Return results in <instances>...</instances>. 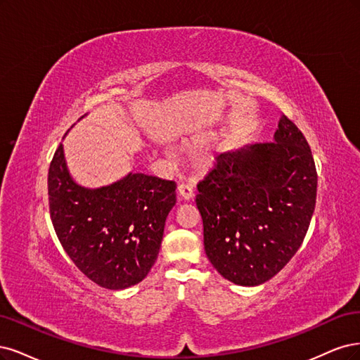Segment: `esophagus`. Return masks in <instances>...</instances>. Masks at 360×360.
Instances as JSON below:
<instances>
[{
  "instance_id": "1",
  "label": "esophagus",
  "mask_w": 360,
  "mask_h": 360,
  "mask_svg": "<svg viewBox=\"0 0 360 360\" xmlns=\"http://www.w3.org/2000/svg\"><path fill=\"white\" fill-rule=\"evenodd\" d=\"M178 194L181 199L184 200H191L194 197V190H193V185L188 182H182L178 185Z\"/></svg>"
}]
</instances>
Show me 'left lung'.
<instances>
[{
	"label": "left lung",
	"instance_id": "1",
	"mask_svg": "<svg viewBox=\"0 0 360 360\" xmlns=\"http://www.w3.org/2000/svg\"><path fill=\"white\" fill-rule=\"evenodd\" d=\"M197 190L207 259L226 280L259 285L302 245L317 170L305 136L283 115L274 142L219 154Z\"/></svg>",
	"mask_w": 360,
	"mask_h": 360
}]
</instances>
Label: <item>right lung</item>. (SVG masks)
Returning <instances> with one entry per match:
<instances>
[{
	"instance_id": "add662e5",
	"label": "right lung",
	"mask_w": 360,
	"mask_h": 360,
	"mask_svg": "<svg viewBox=\"0 0 360 360\" xmlns=\"http://www.w3.org/2000/svg\"><path fill=\"white\" fill-rule=\"evenodd\" d=\"M175 190L173 181L145 173L85 188L68 172L63 143L48 175L51 218L64 251L91 281L109 290L141 283L154 266Z\"/></svg>"
}]
</instances>
